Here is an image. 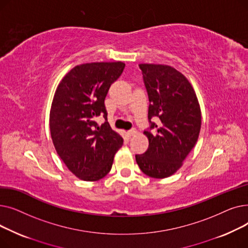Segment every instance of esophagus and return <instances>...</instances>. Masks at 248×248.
Masks as SVG:
<instances>
[{
    "label": "esophagus",
    "mask_w": 248,
    "mask_h": 248,
    "mask_svg": "<svg viewBox=\"0 0 248 248\" xmlns=\"http://www.w3.org/2000/svg\"><path fill=\"white\" fill-rule=\"evenodd\" d=\"M136 134H137V129H136V128H131V129H129V131H127L128 137H133V136H135Z\"/></svg>",
    "instance_id": "34e87169"
}]
</instances>
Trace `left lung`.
I'll list each match as a JSON object with an SVG mask.
<instances>
[{
  "mask_svg": "<svg viewBox=\"0 0 248 248\" xmlns=\"http://www.w3.org/2000/svg\"><path fill=\"white\" fill-rule=\"evenodd\" d=\"M140 68L150 101V127L145 131L149 148L136 155V161L147 176L163 179L177 172L196 145L201 110L192 85L181 72L162 64H140Z\"/></svg>",
  "mask_w": 248,
  "mask_h": 248,
  "instance_id": "1",
  "label": "left lung"
}]
</instances>
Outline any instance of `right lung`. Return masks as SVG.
Segmentation results:
<instances>
[{"label":"right lung","mask_w":248,"mask_h":248,"mask_svg":"<svg viewBox=\"0 0 248 248\" xmlns=\"http://www.w3.org/2000/svg\"><path fill=\"white\" fill-rule=\"evenodd\" d=\"M123 62L77 65L59 83L50 110V132L55 150L69 170L83 181H97L110 171L123 138L113 132L104 106ZM102 115L105 123L95 122Z\"/></svg>","instance_id":"right-lung-1"}]
</instances>
